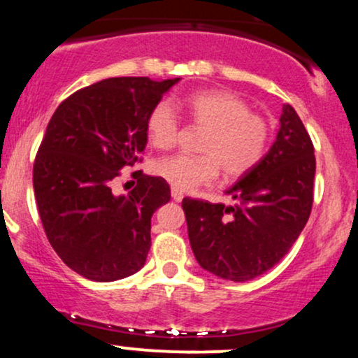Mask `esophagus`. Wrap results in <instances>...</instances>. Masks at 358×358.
Wrapping results in <instances>:
<instances>
[{"label":"esophagus","instance_id":"esophagus-1","mask_svg":"<svg viewBox=\"0 0 358 358\" xmlns=\"http://www.w3.org/2000/svg\"><path fill=\"white\" fill-rule=\"evenodd\" d=\"M171 196H173L175 202H182V200H183V192L182 190H176V188H171Z\"/></svg>","mask_w":358,"mask_h":358}]
</instances>
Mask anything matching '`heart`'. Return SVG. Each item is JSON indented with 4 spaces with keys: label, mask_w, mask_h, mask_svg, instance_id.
<instances>
[{
    "label": "heart",
    "mask_w": 358,
    "mask_h": 358,
    "mask_svg": "<svg viewBox=\"0 0 358 358\" xmlns=\"http://www.w3.org/2000/svg\"><path fill=\"white\" fill-rule=\"evenodd\" d=\"M187 116L205 129L199 151L202 155L178 153L155 163L153 170L176 190H192L215 180L222 170L225 178L237 180L262 162L273 136L269 119L254 113L248 101L229 90H203L183 101ZM180 119L173 106L162 101L146 117V134L159 150L175 146Z\"/></svg>",
    "instance_id": "1"
}]
</instances>
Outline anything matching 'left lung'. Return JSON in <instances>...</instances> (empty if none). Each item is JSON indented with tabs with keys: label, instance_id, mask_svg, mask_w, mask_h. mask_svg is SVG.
I'll return each mask as SVG.
<instances>
[{
	"label": "left lung",
	"instance_id": "left-lung-1",
	"mask_svg": "<svg viewBox=\"0 0 358 358\" xmlns=\"http://www.w3.org/2000/svg\"><path fill=\"white\" fill-rule=\"evenodd\" d=\"M279 122L268 155L227 190L236 205L200 199L182 202L196 261L222 279L249 281L274 268L310 219L313 143L293 106H282Z\"/></svg>",
	"mask_w": 358,
	"mask_h": 358
}]
</instances>
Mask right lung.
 <instances>
[{"instance_id":"1","label":"right lung","mask_w":358,"mask_h":358,"mask_svg":"<svg viewBox=\"0 0 358 358\" xmlns=\"http://www.w3.org/2000/svg\"><path fill=\"white\" fill-rule=\"evenodd\" d=\"M178 79L113 77L62 101L34 163V190L50 245L90 281H117L145 266L151 217L170 202L162 176H141L127 195L113 185L141 162L146 117Z\"/></svg>"}]
</instances>
